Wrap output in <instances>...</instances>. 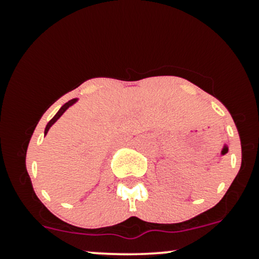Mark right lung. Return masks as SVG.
Listing matches in <instances>:
<instances>
[{
  "instance_id": "right-lung-1",
  "label": "right lung",
  "mask_w": 259,
  "mask_h": 259,
  "mask_svg": "<svg viewBox=\"0 0 259 259\" xmlns=\"http://www.w3.org/2000/svg\"><path fill=\"white\" fill-rule=\"evenodd\" d=\"M78 101H79V99H73V100L68 101V102H67V103H64V105H63V106H62V107H61V108H59V111H58L57 113H56V115H55V117H53V118H52V119H51V120H50V121H49V123H47V125H46V127H45V136H46V134H47V133H49L50 127H51V126L53 125V124H55V123H56V121H57V120L59 119V118H61V117H62V114H63V113H64L65 111H67V109H68V108H69V107H72L73 105H75V103H76V102H78Z\"/></svg>"
}]
</instances>
